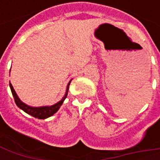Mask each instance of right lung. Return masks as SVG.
<instances>
[{"mask_svg": "<svg viewBox=\"0 0 160 160\" xmlns=\"http://www.w3.org/2000/svg\"><path fill=\"white\" fill-rule=\"evenodd\" d=\"M71 81H72V80H70L69 82L68 83L65 95L63 96L61 100L58 101L56 104H52V105H45V106H39V107H33V106H30L28 104H25L24 102H22V101L19 99V98L18 97V95L16 93L15 90L13 89V87L12 86V84L9 83V87H10V89H11V92H12V96L14 98V101H15L16 105L19 109H21L22 111H25L27 114L32 116L33 118H38V119H46V118H49V117L53 116L55 113H56L60 109V107L62 106V104H63L65 98L68 96V88H69V85L71 83Z\"/></svg>", "mask_w": 160, "mask_h": 160, "instance_id": "obj_1", "label": "right lung"}]
</instances>
